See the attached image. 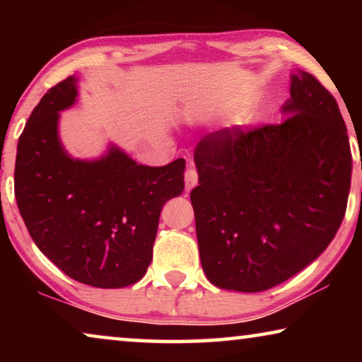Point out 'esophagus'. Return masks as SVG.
<instances>
[{
  "label": "esophagus",
  "mask_w": 362,
  "mask_h": 362,
  "mask_svg": "<svg viewBox=\"0 0 362 362\" xmlns=\"http://www.w3.org/2000/svg\"><path fill=\"white\" fill-rule=\"evenodd\" d=\"M197 185V171L194 168L189 166L185 173V187H186V192H189L192 187Z\"/></svg>",
  "instance_id": "34e87169"
}]
</instances>
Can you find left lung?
Returning <instances> with one entry per match:
<instances>
[{
    "instance_id": "8db88e82",
    "label": "left lung",
    "mask_w": 362,
    "mask_h": 362,
    "mask_svg": "<svg viewBox=\"0 0 362 362\" xmlns=\"http://www.w3.org/2000/svg\"><path fill=\"white\" fill-rule=\"evenodd\" d=\"M280 125L211 133L194 150L191 191L202 270L224 290H269L323 254L343 222L349 138L334 97L290 76Z\"/></svg>"
}]
</instances>
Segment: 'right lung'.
Masks as SVG:
<instances>
[{"mask_svg":"<svg viewBox=\"0 0 362 362\" xmlns=\"http://www.w3.org/2000/svg\"><path fill=\"white\" fill-rule=\"evenodd\" d=\"M77 97L71 76L34 108L18 141L14 196L37 249L64 274L97 288L145 276L166 201L185 189L186 161L143 166L112 143L97 160L72 158L59 117Z\"/></svg>","mask_w":362,"mask_h":362,"instance_id":"obj_1","label":"right lung"}]
</instances>
